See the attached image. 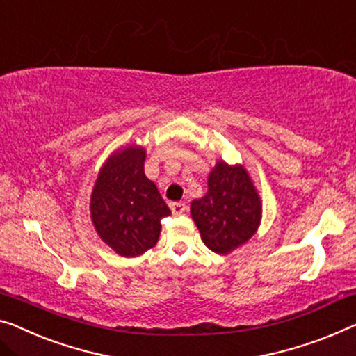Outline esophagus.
Listing matches in <instances>:
<instances>
[{"label": "esophagus", "mask_w": 356, "mask_h": 356, "mask_svg": "<svg viewBox=\"0 0 356 356\" xmlns=\"http://www.w3.org/2000/svg\"><path fill=\"white\" fill-rule=\"evenodd\" d=\"M171 211L172 214H182V212L187 211V204L182 203V201H176V203H171Z\"/></svg>", "instance_id": "obj_1"}]
</instances>
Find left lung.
<instances>
[{
	"label": "left lung",
	"mask_w": 356,
	"mask_h": 356,
	"mask_svg": "<svg viewBox=\"0 0 356 356\" xmlns=\"http://www.w3.org/2000/svg\"><path fill=\"white\" fill-rule=\"evenodd\" d=\"M201 240L211 251L229 254L256 233L262 203L241 164L217 161L208 177V193L190 204Z\"/></svg>",
	"instance_id": "obj_1"
}]
</instances>
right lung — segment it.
<instances>
[{"mask_svg": "<svg viewBox=\"0 0 356 356\" xmlns=\"http://www.w3.org/2000/svg\"><path fill=\"white\" fill-rule=\"evenodd\" d=\"M145 150H116L100 169L91 195V219L104 243L123 257L156 245L161 219L171 214L156 185L144 172Z\"/></svg>", "mask_w": 356, "mask_h": 356, "instance_id": "obj_1", "label": "right lung"}]
</instances>
